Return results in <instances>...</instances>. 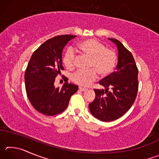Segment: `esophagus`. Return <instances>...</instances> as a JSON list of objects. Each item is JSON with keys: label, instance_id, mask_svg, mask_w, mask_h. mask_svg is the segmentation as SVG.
I'll return each instance as SVG.
<instances>
[{"label": "esophagus", "instance_id": "esophagus-1", "mask_svg": "<svg viewBox=\"0 0 159 159\" xmlns=\"http://www.w3.org/2000/svg\"><path fill=\"white\" fill-rule=\"evenodd\" d=\"M79 90L80 91H82V92H85V91L88 90V89H86V88H82V87H79Z\"/></svg>", "mask_w": 159, "mask_h": 159}]
</instances>
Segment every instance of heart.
<instances>
[{"label": "heart", "mask_w": 159, "mask_h": 159, "mask_svg": "<svg viewBox=\"0 0 159 159\" xmlns=\"http://www.w3.org/2000/svg\"><path fill=\"white\" fill-rule=\"evenodd\" d=\"M79 50L82 55L90 58L88 71L79 70L72 75L74 83L82 87H87L97 79L98 73L101 76H108L114 69L116 56L114 51L106 48L102 43L95 39H88L79 45ZM77 60L72 50L66 51L63 57V62L68 69L74 68Z\"/></svg>", "instance_id": "1"}]
</instances>
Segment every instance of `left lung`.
Returning a JSON list of instances; mask_svg holds the SVG:
<instances>
[{"label":"left lung","mask_w":159,"mask_h":159,"mask_svg":"<svg viewBox=\"0 0 159 159\" xmlns=\"http://www.w3.org/2000/svg\"><path fill=\"white\" fill-rule=\"evenodd\" d=\"M117 46L116 70L99 81L105 90H94L95 99L89 104L93 116L108 122L124 115L133 105L138 90V69L130 51L115 39H109Z\"/></svg>","instance_id":"8db88e82"}]
</instances>
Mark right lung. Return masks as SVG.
<instances>
[{"instance_id":"obj_1","label":"right lung","mask_w":159,"mask_h":159,"mask_svg":"<svg viewBox=\"0 0 159 159\" xmlns=\"http://www.w3.org/2000/svg\"><path fill=\"white\" fill-rule=\"evenodd\" d=\"M76 36L61 35L44 42L31 55L25 79L26 95L35 109L47 116L60 114L66 109L71 97L77 92L76 85L66 82L56 88L55 78L63 70L62 51Z\"/></svg>"}]
</instances>
